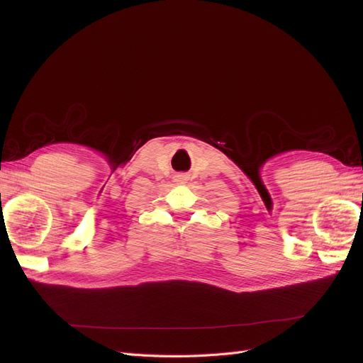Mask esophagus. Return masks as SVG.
Wrapping results in <instances>:
<instances>
[{"instance_id": "esophagus-1", "label": "esophagus", "mask_w": 363, "mask_h": 363, "mask_svg": "<svg viewBox=\"0 0 363 363\" xmlns=\"http://www.w3.org/2000/svg\"><path fill=\"white\" fill-rule=\"evenodd\" d=\"M180 179H183V177H182V175H180Z\"/></svg>"}]
</instances>
